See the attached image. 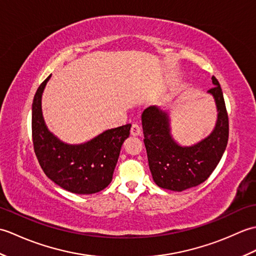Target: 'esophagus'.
<instances>
[{
  "instance_id": "34e87169",
  "label": "esophagus",
  "mask_w": 256,
  "mask_h": 256,
  "mask_svg": "<svg viewBox=\"0 0 256 256\" xmlns=\"http://www.w3.org/2000/svg\"><path fill=\"white\" fill-rule=\"evenodd\" d=\"M140 133H142V131H140V125L138 124H132L131 135H133V136H138V135H140Z\"/></svg>"
}]
</instances>
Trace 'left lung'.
Instances as JSON below:
<instances>
[{
  "label": "left lung",
  "instance_id": "obj_1",
  "mask_svg": "<svg viewBox=\"0 0 256 256\" xmlns=\"http://www.w3.org/2000/svg\"><path fill=\"white\" fill-rule=\"evenodd\" d=\"M208 94L216 106V126L208 136L190 146L177 143L172 135L170 114L150 106L142 113L144 144L148 166L157 186L182 192L208 179L224 155L229 138V118L219 81L212 77Z\"/></svg>",
  "mask_w": 256,
  "mask_h": 256
}]
</instances>
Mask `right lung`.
Instances as JSON below:
<instances>
[{
	"label": "right lung",
	"instance_id": "obj_1",
	"mask_svg": "<svg viewBox=\"0 0 256 256\" xmlns=\"http://www.w3.org/2000/svg\"><path fill=\"white\" fill-rule=\"evenodd\" d=\"M50 76L37 89L32 106V133L38 162L46 176L67 192H99L108 186L120 150L131 124L106 130L82 144H68L55 136L45 123L42 96Z\"/></svg>",
	"mask_w": 256,
	"mask_h": 256
}]
</instances>
